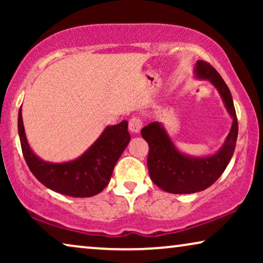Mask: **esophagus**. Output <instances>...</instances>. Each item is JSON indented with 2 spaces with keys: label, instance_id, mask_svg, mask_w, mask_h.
<instances>
[{
  "label": "esophagus",
  "instance_id": "obj_1",
  "mask_svg": "<svg viewBox=\"0 0 263 263\" xmlns=\"http://www.w3.org/2000/svg\"><path fill=\"white\" fill-rule=\"evenodd\" d=\"M142 128V121L140 117H132L129 120V130L134 134H138Z\"/></svg>",
  "mask_w": 263,
  "mask_h": 263
}]
</instances>
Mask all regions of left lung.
Returning a JSON list of instances; mask_svg holds the SVG:
<instances>
[{"label":"left lung","instance_id":"obj_1","mask_svg":"<svg viewBox=\"0 0 263 263\" xmlns=\"http://www.w3.org/2000/svg\"><path fill=\"white\" fill-rule=\"evenodd\" d=\"M195 73L217 87L233 122L224 146L218 153L206 158H192L178 152L158 122L141 129L142 138L149 147L147 166L151 179L164 192L171 194L197 193L213 184L231 160L238 136V121L231 92L220 74L204 61H197Z\"/></svg>","mask_w":263,"mask_h":263}]
</instances>
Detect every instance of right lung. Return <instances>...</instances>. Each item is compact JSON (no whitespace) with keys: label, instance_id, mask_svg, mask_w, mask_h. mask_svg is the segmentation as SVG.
<instances>
[{"label":"right lung","instance_id":"right-lung-1","mask_svg":"<svg viewBox=\"0 0 263 263\" xmlns=\"http://www.w3.org/2000/svg\"><path fill=\"white\" fill-rule=\"evenodd\" d=\"M21 149L28 168L46 188L71 197H89L102 192L110 182L118 158L130 141L128 122L105 128L87 152L68 163L55 164L42 160L28 146L21 116L17 117Z\"/></svg>","mask_w":263,"mask_h":263}]
</instances>
